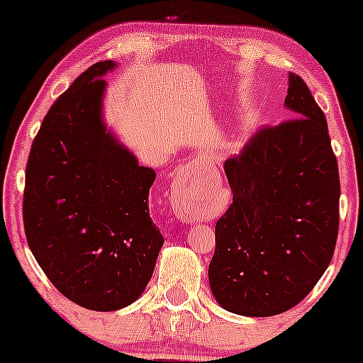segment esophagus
<instances>
[{
    "label": "esophagus",
    "mask_w": 363,
    "mask_h": 363,
    "mask_svg": "<svg viewBox=\"0 0 363 363\" xmlns=\"http://www.w3.org/2000/svg\"><path fill=\"white\" fill-rule=\"evenodd\" d=\"M203 187L198 186L191 177H179L172 186V210L182 222H196L203 218L205 211L199 206V194Z\"/></svg>",
    "instance_id": "esophagus-1"
}]
</instances>
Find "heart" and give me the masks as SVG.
Here are the masks:
<instances>
[{
  "mask_svg": "<svg viewBox=\"0 0 363 363\" xmlns=\"http://www.w3.org/2000/svg\"><path fill=\"white\" fill-rule=\"evenodd\" d=\"M252 123H254V116L252 114L244 116V119L240 121V124H239V135H244V133L252 126Z\"/></svg>",
  "mask_w": 363,
  "mask_h": 363,
  "instance_id": "b5f03b06",
  "label": "heart"
}]
</instances>
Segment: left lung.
<instances>
[{
    "mask_svg": "<svg viewBox=\"0 0 363 363\" xmlns=\"http://www.w3.org/2000/svg\"><path fill=\"white\" fill-rule=\"evenodd\" d=\"M285 107L295 119L262 128L223 164L234 198L216 222L208 280L218 306L247 318L303 301L338 237V162L323 111L294 73Z\"/></svg>",
    "mask_w": 363,
    "mask_h": 363,
    "instance_id": "1",
    "label": "left lung"
}]
</instances>
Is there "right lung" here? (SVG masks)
<instances>
[{"label": "right lung", "instance_id": "1", "mask_svg": "<svg viewBox=\"0 0 363 363\" xmlns=\"http://www.w3.org/2000/svg\"><path fill=\"white\" fill-rule=\"evenodd\" d=\"M116 68L95 62L60 95L25 170L28 247L66 298L97 312L138 301L164 245L148 210L155 170L104 119V77Z\"/></svg>", "mask_w": 363, "mask_h": 363}]
</instances>
